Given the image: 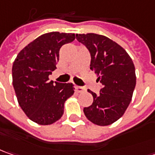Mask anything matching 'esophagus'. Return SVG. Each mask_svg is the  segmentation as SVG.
<instances>
[{"instance_id": "obj_1", "label": "esophagus", "mask_w": 155, "mask_h": 155, "mask_svg": "<svg viewBox=\"0 0 155 155\" xmlns=\"http://www.w3.org/2000/svg\"><path fill=\"white\" fill-rule=\"evenodd\" d=\"M75 91L77 93H81L84 91V88L82 87H80V86H75Z\"/></svg>"}]
</instances>
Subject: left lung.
<instances>
[{
    "instance_id": "left-lung-1",
    "label": "left lung",
    "mask_w": 155,
    "mask_h": 155,
    "mask_svg": "<svg viewBox=\"0 0 155 155\" xmlns=\"http://www.w3.org/2000/svg\"><path fill=\"white\" fill-rule=\"evenodd\" d=\"M91 55L90 69L102 84L99 94L88 90L94 102L83 109L88 120L110 125L118 120L130 103L136 87V69L130 56L116 42L95 33L76 34Z\"/></svg>"
}]
</instances>
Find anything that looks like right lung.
Instances as JSON below:
<instances>
[{"label":"right lung","mask_w":155,"mask_h":155,"mask_svg":"<svg viewBox=\"0 0 155 155\" xmlns=\"http://www.w3.org/2000/svg\"><path fill=\"white\" fill-rule=\"evenodd\" d=\"M74 33L49 32L39 36L18 54L12 68L19 106L31 121L49 125L63 115L64 103L74 94L72 83L49 81L56 68L59 51L74 40Z\"/></svg>","instance_id":"right-lung-1"}]
</instances>
